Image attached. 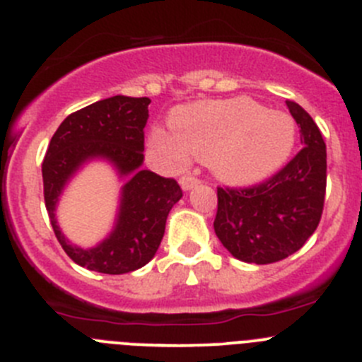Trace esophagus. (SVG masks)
Returning <instances> with one entry per match:
<instances>
[{"label":"esophagus","instance_id":"1","mask_svg":"<svg viewBox=\"0 0 362 362\" xmlns=\"http://www.w3.org/2000/svg\"><path fill=\"white\" fill-rule=\"evenodd\" d=\"M199 184V180L196 177H191V175H185V177L180 178V185L184 191H191L192 187H196V185Z\"/></svg>","mask_w":362,"mask_h":362}]
</instances>
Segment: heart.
<instances>
[{
    "label": "heart",
    "instance_id": "heart-1",
    "mask_svg": "<svg viewBox=\"0 0 362 362\" xmlns=\"http://www.w3.org/2000/svg\"><path fill=\"white\" fill-rule=\"evenodd\" d=\"M171 131L156 127L150 146L170 166L206 160L219 180L255 185L281 170L296 145V124L251 99L205 100L171 115Z\"/></svg>",
    "mask_w": 362,
    "mask_h": 362
}]
</instances>
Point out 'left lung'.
Listing matches in <instances>:
<instances>
[{
    "instance_id": "obj_1",
    "label": "left lung",
    "mask_w": 362,
    "mask_h": 362,
    "mask_svg": "<svg viewBox=\"0 0 362 362\" xmlns=\"http://www.w3.org/2000/svg\"><path fill=\"white\" fill-rule=\"evenodd\" d=\"M300 129L304 148L263 184L217 187L214 230L221 244L245 263H274L299 251L315 233L324 210L327 152L320 129L299 106L286 100Z\"/></svg>"
}]
</instances>
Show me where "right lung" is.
Returning <instances> with one entry per match:
<instances>
[{
    "instance_id": "1",
    "label": "right lung",
    "mask_w": 362,
    "mask_h": 362,
    "mask_svg": "<svg viewBox=\"0 0 362 362\" xmlns=\"http://www.w3.org/2000/svg\"><path fill=\"white\" fill-rule=\"evenodd\" d=\"M148 97L115 95L69 115L42 163L44 199L56 238L77 265L103 274H127L156 256L170 210L182 198L173 178L143 170ZM92 160H106L126 184L121 192L115 226L93 248H79L61 233L55 205L69 178Z\"/></svg>"
}]
</instances>
